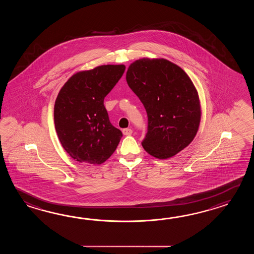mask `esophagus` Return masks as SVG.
I'll return each instance as SVG.
<instances>
[{
	"label": "esophagus",
	"mask_w": 254,
	"mask_h": 254,
	"mask_svg": "<svg viewBox=\"0 0 254 254\" xmlns=\"http://www.w3.org/2000/svg\"><path fill=\"white\" fill-rule=\"evenodd\" d=\"M123 133L124 134L126 135V136H129V135L131 134L132 133V129H129V128H127V129H123Z\"/></svg>",
	"instance_id": "34e87169"
}]
</instances>
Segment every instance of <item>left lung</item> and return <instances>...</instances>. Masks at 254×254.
Segmentation results:
<instances>
[{
    "mask_svg": "<svg viewBox=\"0 0 254 254\" xmlns=\"http://www.w3.org/2000/svg\"><path fill=\"white\" fill-rule=\"evenodd\" d=\"M126 81L147 112L144 150L163 160L189 145L199 129L201 111L188 74L168 60L142 58L129 65Z\"/></svg>",
    "mask_w": 254,
    "mask_h": 254,
    "instance_id": "8db88e82",
    "label": "left lung"
}]
</instances>
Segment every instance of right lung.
<instances>
[{
  "mask_svg": "<svg viewBox=\"0 0 254 254\" xmlns=\"http://www.w3.org/2000/svg\"><path fill=\"white\" fill-rule=\"evenodd\" d=\"M125 70L124 64L81 70L60 90L54 104L55 129L64 149L77 162L102 164L119 144L123 133L110 123L103 100Z\"/></svg>",
  "mask_w": 254,
  "mask_h": 254,
  "instance_id": "obj_1",
  "label": "right lung"
}]
</instances>
